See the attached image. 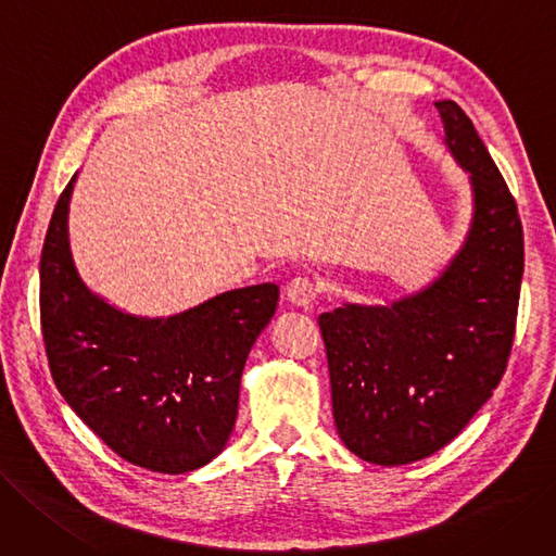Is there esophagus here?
I'll return each mask as SVG.
<instances>
[{
	"label": "esophagus",
	"instance_id": "34e87169",
	"mask_svg": "<svg viewBox=\"0 0 556 556\" xmlns=\"http://www.w3.org/2000/svg\"><path fill=\"white\" fill-rule=\"evenodd\" d=\"M320 289L318 283L312 277H295L286 286V298L293 302L295 306H302V309H309L314 300L318 298Z\"/></svg>",
	"mask_w": 556,
	"mask_h": 556
}]
</instances>
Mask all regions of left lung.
<instances>
[{
  "instance_id": "8db88e82",
  "label": "left lung",
  "mask_w": 556,
  "mask_h": 556,
  "mask_svg": "<svg viewBox=\"0 0 556 556\" xmlns=\"http://www.w3.org/2000/svg\"><path fill=\"white\" fill-rule=\"evenodd\" d=\"M446 143L469 172L475 219L426 291L320 314L339 438L366 463L407 465L454 440L495 392L516 337L525 240L518 203L475 123L440 100Z\"/></svg>"
}]
</instances>
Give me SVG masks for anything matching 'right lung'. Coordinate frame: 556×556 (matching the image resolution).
Returning <instances> with one entry per match:
<instances>
[{
	"instance_id": "obj_1",
	"label": "right lung",
	"mask_w": 556,
	"mask_h": 556,
	"mask_svg": "<svg viewBox=\"0 0 556 556\" xmlns=\"http://www.w3.org/2000/svg\"><path fill=\"white\" fill-rule=\"evenodd\" d=\"M73 182L40 252V327L54 384L123 460L160 475L192 471L231 435L242 368L275 316L279 286H247L172 318L123 314L93 295L73 265Z\"/></svg>"
}]
</instances>
